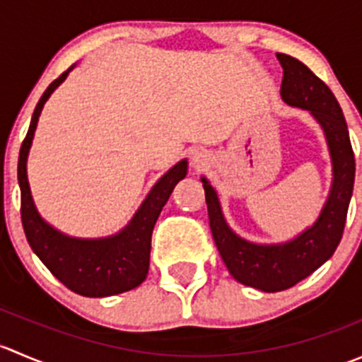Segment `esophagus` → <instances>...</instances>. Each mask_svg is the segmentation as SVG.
Masks as SVG:
<instances>
[{"instance_id":"obj_1","label":"esophagus","mask_w":362,"mask_h":362,"mask_svg":"<svg viewBox=\"0 0 362 362\" xmlns=\"http://www.w3.org/2000/svg\"><path fill=\"white\" fill-rule=\"evenodd\" d=\"M208 163H210V156H208L206 151H196L194 154H192V166H194L196 170H202V168L206 166Z\"/></svg>"}]
</instances>
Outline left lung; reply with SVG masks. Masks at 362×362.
Returning a JSON list of instances; mask_svg holds the SVG:
<instances>
[{"label": "left lung", "instance_id": "1", "mask_svg": "<svg viewBox=\"0 0 362 362\" xmlns=\"http://www.w3.org/2000/svg\"><path fill=\"white\" fill-rule=\"evenodd\" d=\"M284 68L280 96L289 107L306 110L326 136L333 164V184L320 215L310 228L284 243H254L236 235L226 222L221 202L202 177L215 245L233 279L262 293H279L312 275L337 250L346 221L356 177V159L345 117L329 87L301 61L276 54Z\"/></svg>", "mask_w": 362, "mask_h": 362}]
</instances>
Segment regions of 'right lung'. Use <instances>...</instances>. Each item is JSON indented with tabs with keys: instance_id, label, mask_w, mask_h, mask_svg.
Wrapping results in <instances>:
<instances>
[{
	"instance_id": "1",
	"label": "right lung",
	"mask_w": 362,
	"mask_h": 362,
	"mask_svg": "<svg viewBox=\"0 0 362 362\" xmlns=\"http://www.w3.org/2000/svg\"><path fill=\"white\" fill-rule=\"evenodd\" d=\"M66 69L54 80L36 105L19 154L17 177L21 185V217L25 238L40 261L73 293L87 298H105L140 286L148 273L151 240L160 210L175 185L187 175V159H182L156 182L126 228L105 238H75L57 231L36 210L28 182V156L38 126L40 113L50 94L66 80Z\"/></svg>"
}]
</instances>
